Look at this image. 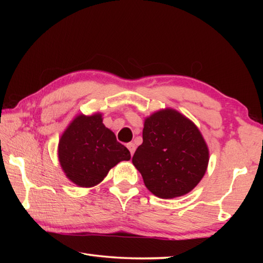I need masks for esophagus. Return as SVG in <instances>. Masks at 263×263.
<instances>
[{
  "mask_svg": "<svg viewBox=\"0 0 263 263\" xmlns=\"http://www.w3.org/2000/svg\"><path fill=\"white\" fill-rule=\"evenodd\" d=\"M126 147L128 148V151H130V153H131V155L135 153V151H136V145L133 144V142H128V144H126Z\"/></svg>",
  "mask_w": 263,
  "mask_h": 263,
  "instance_id": "esophagus-1",
  "label": "esophagus"
}]
</instances>
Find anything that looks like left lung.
<instances>
[{
	"label": "left lung",
	"mask_w": 263,
	"mask_h": 263,
	"mask_svg": "<svg viewBox=\"0 0 263 263\" xmlns=\"http://www.w3.org/2000/svg\"><path fill=\"white\" fill-rule=\"evenodd\" d=\"M151 193L174 198L193 190L202 180L209 149L195 124L173 109L145 119L142 144L132 158Z\"/></svg>",
	"instance_id": "obj_1"
}]
</instances>
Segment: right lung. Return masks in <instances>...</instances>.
Segmentation results:
<instances>
[{
    "instance_id": "right-lung-1",
    "label": "right lung",
    "mask_w": 263,
    "mask_h": 263,
    "mask_svg": "<svg viewBox=\"0 0 263 263\" xmlns=\"http://www.w3.org/2000/svg\"><path fill=\"white\" fill-rule=\"evenodd\" d=\"M59 161L66 176L79 186H94L123 160H130L125 146L102 123V115L78 116L59 141Z\"/></svg>"
}]
</instances>
